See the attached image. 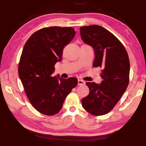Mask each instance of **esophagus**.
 Listing matches in <instances>:
<instances>
[{"label": "esophagus", "instance_id": "1", "mask_svg": "<svg viewBox=\"0 0 146 146\" xmlns=\"http://www.w3.org/2000/svg\"><path fill=\"white\" fill-rule=\"evenodd\" d=\"M85 84V82L82 80H80V79H78V85H84Z\"/></svg>", "mask_w": 146, "mask_h": 146}]
</instances>
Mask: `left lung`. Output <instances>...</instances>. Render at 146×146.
I'll return each instance as SVG.
<instances>
[{"mask_svg": "<svg viewBox=\"0 0 146 146\" xmlns=\"http://www.w3.org/2000/svg\"><path fill=\"white\" fill-rule=\"evenodd\" d=\"M81 38L95 51L94 67H100V84L86 82L90 93L82 99V107L93 115L107 114L115 107L129 84L130 64L124 46L110 31L92 25L80 28Z\"/></svg>", "mask_w": 146, "mask_h": 146, "instance_id": "8db88e82", "label": "left lung"}]
</instances>
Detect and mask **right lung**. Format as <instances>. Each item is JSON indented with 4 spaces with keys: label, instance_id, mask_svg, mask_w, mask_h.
<instances>
[{
    "label": "right lung",
    "instance_id": "1",
    "mask_svg": "<svg viewBox=\"0 0 146 146\" xmlns=\"http://www.w3.org/2000/svg\"><path fill=\"white\" fill-rule=\"evenodd\" d=\"M76 32L70 27L52 26L35 32L24 46L19 64V75L27 97L41 113L54 115L77 85V78L53 76L55 64L62 60L64 47Z\"/></svg>",
    "mask_w": 146,
    "mask_h": 146
}]
</instances>
